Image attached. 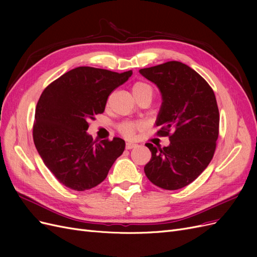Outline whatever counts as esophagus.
Here are the masks:
<instances>
[{"label":"esophagus","instance_id":"34e87169","mask_svg":"<svg viewBox=\"0 0 257 257\" xmlns=\"http://www.w3.org/2000/svg\"><path fill=\"white\" fill-rule=\"evenodd\" d=\"M135 147H136V144H134V143H126V145H125L126 150L133 149V148H135Z\"/></svg>","mask_w":257,"mask_h":257}]
</instances>
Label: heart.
<instances>
[{
    "label": "heart",
    "instance_id": "heart-1",
    "mask_svg": "<svg viewBox=\"0 0 257 257\" xmlns=\"http://www.w3.org/2000/svg\"><path fill=\"white\" fill-rule=\"evenodd\" d=\"M132 90H133V94L136 98L139 96H145V95H149L152 97V94H153V90L151 88V85L142 81L136 82L133 85V89ZM141 127H142V124L136 123V122H123L122 124H120L119 131L124 136L132 137L134 136L135 132Z\"/></svg>",
    "mask_w": 257,
    "mask_h": 257
}]
</instances>
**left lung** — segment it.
Returning a JSON list of instances; mask_svg holds the SVG:
<instances>
[{
    "label": "left lung",
    "mask_w": 257,
    "mask_h": 257,
    "mask_svg": "<svg viewBox=\"0 0 257 257\" xmlns=\"http://www.w3.org/2000/svg\"><path fill=\"white\" fill-rule=\"evenodd\" d=\"M159 88L162 105L155 125L169 136V146L146 144L151 160L145 166L149 180L164 190L184 188L211 162L219 136L220 114L214 92L190 66L170 61L139 69Z\"/></svg>",
    "instance_id": "1"
}]
</instances>
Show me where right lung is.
<instances>
[{
	"label": "right lung",
	"mask_w": 257,
	"mask_h": 257,
	"mask_svg": "<svg viewBox=\"0 0 257 257\" xmlns=\"http://www.w3.org/2000/svg\"><path fill=\"white\" fill-rule=\"evenodd\" d=\"M132 74L79 66L42 93L35 110L34 144L44 164L66 188L85 191L98 185L125 149L119 137L97 143L87 131L89 121L104 112L110 93Z\"/></svg>",
	"instance_id": "right-lung-1"
}]
</instances>
